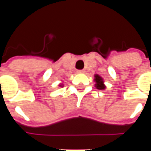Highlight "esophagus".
Listing matches in <instances>:
<instances>
[{
    "mask_svg": "<svg viewBox=\"0 0 151 151\" xmlns=\"http://www.w3.org/2000/svg\"><path fill=\"white\" fill-rule=\"evenodd\" d=\"M78 73H85V70H84V69H82V70H78Z\"/></svg>",
    "mask_w": 151,
    "mask_h": 151,
    "instance_id": "obj_1",
    "label": "esophagus"
}]
</instances>
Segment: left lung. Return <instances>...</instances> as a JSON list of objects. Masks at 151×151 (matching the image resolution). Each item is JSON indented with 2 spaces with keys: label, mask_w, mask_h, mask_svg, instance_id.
<instances>
[{
  "label": "left lung",
  "mask_w": 151,
  "mask_h": 151,
  "mask_svg": "<svg viewBox=\"0 0 151 151\" xmlns=\"http://www.w3.org/2000/svg\"><path fill=\"white\" fill-rule=\"evenodd\" d=\"M94 77H95L94 81L95 82V87L98 89V90H105L106 89V86L104 84V78H102L101 76L99 75V74H95Z\"/></svg>",
  "instance_id": "1"
}]
</instances>
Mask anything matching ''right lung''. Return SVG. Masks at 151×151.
Segmentation results:
<instances>
[{"instance_id":"add662e5","label":"right lung","mask_w":151,"mask_h":151,"mask_svg":"<svg viewBox=\"0 0 151 151\" xmlns=\"http://www.w3.org/2000/svg\"><path fill=\"white\" fill-rule=\"evenodd\" d=\"M63 86H64V85H63V84H61V83H60V84H59V86H60V87H62Z\"/></svg>"}]
</instances>
